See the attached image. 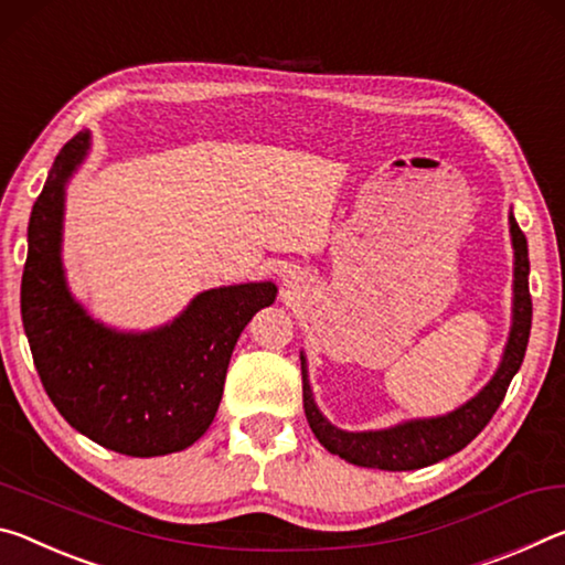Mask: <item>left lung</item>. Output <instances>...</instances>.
Listing matches in <instances>:
<instances>
[{
    "label": "left lung",
    "instance_id": "left-lung-1",
    "mask_svg": "<svg viewBox=\"0 0 565 565\" xmlns=\"http://www.w3.org/2000/svg\"><path fill=\"white\" fill-rule=\"evenodd\" d=\"M511 225V245H513V318L508 343L503 348V358L495 373L480 391L470 397L460 408L450 411L436 418H413L403 420L383 430H343L332 425L320 413L316 397H312L308 360L300 353L302 365V405L308 423L320 446H326L332 456H340L348 463L363 468L381 470H418L425 466L438 463V460L463 450L488 420L493 418L498 405L503 403L508 385L523 363L525 348H529L533 305L529 292V243L518 227L513 212L508 215Z\"/></svg>",
    "mask_w": 565,
    "mask_h": 565
}]
</instances>
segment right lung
I'll return each mask as SVG.
<instances>
[{"label":"right lung","instance_id":"obj_1","mask_svg":"<svg viewBox=\"0 0 565 565\" xmlns=\"http://www.w3.org/2000/svg\"><path fill=\"white\" fill-rule=\"evenodd\" d=\"M92 135L62 147L26 227L22 322L36 373L74 430L122 456L152 458L205 436L239 332L275 302V282L195 295L178 318L145 332L109 328L70 292L62 265L64 195Z\"/></svg>","mask_w":565,"mask_h":565}]
</instances>
